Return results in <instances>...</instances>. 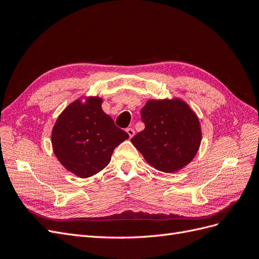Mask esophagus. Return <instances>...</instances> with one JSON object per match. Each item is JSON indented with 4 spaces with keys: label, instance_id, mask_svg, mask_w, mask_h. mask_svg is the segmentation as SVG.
Listing matches in <instances>:
<instances>
[{
    "label": "esophagus",
    "instance_id": "obj_1",
    "mask_svg": "<svg viewBox=\"0 0 259 259\" xmlns=\"http://www.w3.org/2000/svg\"><path fill=\"white\" fill-rule=\"evenodd\" d=\"M126 133L128 134V136H130V138H132L133 136L135 135V131L133 130L132 127H128V128H126Z\"/></svg>",
    "mask_w": 259,
    "mask_h": 259
}]
</instances>
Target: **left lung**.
<instances>
[{
	"label": "left lung",
	"instance_id": "8db88e82",
	"mask_svg": "<svg viewBox=\"0 0 259 259\" xmlns=\"http://www.w3.org/2000/svg\"><path fill=\"white\" fill-rule=\"evenodd\" d=\"M145 130L131 139L147 163L164 173L189 164L202 139L197 114L179 98L148 100L140 112Z\"/></svg>",
	"mask_w": 259,
	"mask_h": 259
}]
</instances>
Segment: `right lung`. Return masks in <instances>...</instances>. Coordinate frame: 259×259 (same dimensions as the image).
<instances>
[{
    "instance_id": "right-lung-1",
    "label": "right lung",
    "mask_w": 259,
    "mask_h": 259,
    "mask_svg": "<svg viewBox=\"0 0 259 259\" xmlns=\"http://www.w3.org/2000/svg\"><path fill=\"white\" fill-rule=\"evenodd\" d=\"M103 99H76L60 113L52 131V146L64 167L81 178L104 169L115 147L130 136L101 109Z\"/></svg>"
}]
</instances>
